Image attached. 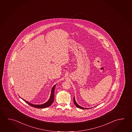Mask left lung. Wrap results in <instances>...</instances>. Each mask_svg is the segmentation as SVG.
<instances>
[{"mask_svg": "<svg viewBox=\"0 0 132 132\" xmlns=\"http://www.w3.org/2000/svg\"><path fill=\"white\" fill-rule=\"evenodd\" d=\"M73 101H74V104H75V105L76 106V107L78 108L83 109H90V108H83V107H82V106H79L78 104L76 103V100H75V97H74V99H73Z\"/></svg>", "mask_w": 132, "mask_h": 132, "instance_id": "left-lung-1", "label": "left lung"}]
</instances>
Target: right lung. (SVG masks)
I'll list each match as a JSON object with an SVG mask.
<instances>
[{
  "instance_id": "obj_1",
  "label": "right lung",
  "mask_w": 132,
  "mask_h": 132,
  "mask_svg": "<svg viewBox=\"0 0 132 132\" xmlns=\"http://www.w3.org/2000/svg\"><path fill=\"white\" fill-rule=\"evenodd\" d=\"M56 85H55L53 87V88H52L51 89V96L50 97V99L49 100L47 101V102H45L44 104H33L32 103H30L29 102H28L27 101H26L25 100L23 99V98H22L21 97V99L22 100H23V101L24 102H26L27 103H28L29 105H30L31 106H33V107H34L35 108H37V109H44V108H45L47 107H48L50 106L51 104H52L53 102L54 101V96H55V95H54V91H55V88L56 87Z\"/></svg>"
}]
</instances>
